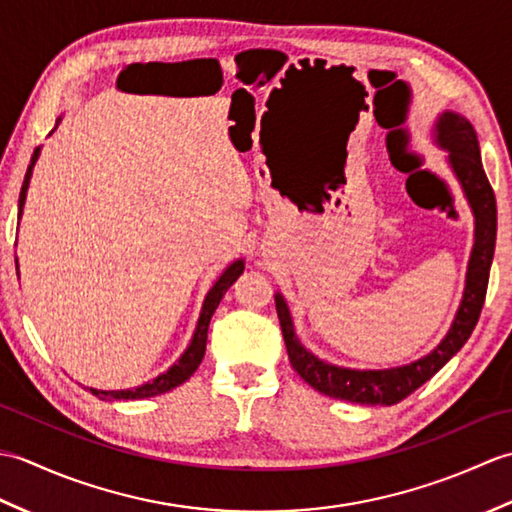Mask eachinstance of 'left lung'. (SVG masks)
Here are the masks:
<instances>
[{
	"label": "left lung",
	"mask_w": 512,
	"mask_h": 512,
	"mask_svg": "<svg viewBox=\"0 0 512 512\" xmlns=\"http://www.w3.org/2000/svg\"><path fill=\"white\" fill-rule=\"evenodd\" d=\"M436 138L442 147L451 151V167L475 213V246L471 253L469 273H466V290L458 317H455L447 339L429 356L420 358V361L396 369L358 372V369L323 363L317 356H312L297 341L286 301L277 295V314L281 332H284L290 365L310 387L325 396L358 402V405H396V402L405 400L418 387L427 383L433 374L440 372L449 363V358L455 356V352H460V347L469 341L477 319H480L497 237L495 193L482 167L480 143H477L475 129L464 116L453 112L442 114L436 125Z\"/></svg>",
	"instance_id": "obj_1"
}]
</instances>
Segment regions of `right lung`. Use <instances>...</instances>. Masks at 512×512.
Segmentation results:
<instances>
[{"label": "right lung", "mask_w": 512, "mask_h": 512, "mask_svg": "<svg viewBox=\"0 0 512 512\" xmlns=\"http://www.w3.org/2000/svg\"><path fill=\"white\" fill-rule=\"evenodd\" d=\"M39 156V147L35 149V154H32V160L28 165V171H26V178H24V184H21V193H19V215H21V206H24L26 202V191H28V182H30V176H32V167H35V160ZM244 270V262L239 259V262L231 264L226 270L224 275L215 281V286L209 290V295H206L204 299V306H202V314H200V321H198V328H195V334L191 339V345L187 347V352H184L180 356V361L169 367V372L160 374L158 378L151 380V383L147 385H140L136 389H121V391H101V389H92L90 391L94 396L99 398H107V400H140V398H151V396H158V394H165V391L173 389L182 385L184 380H187L195 369H198V365L202 363L204 358V350H206V332H209V323H211V317L213 312L217 310V306H220L222 297L226 295V290L233 286V281H237V277L242 275Z\"/></svg>", "instance_id": "right-lung-1"}]
</instances>
